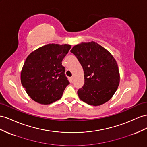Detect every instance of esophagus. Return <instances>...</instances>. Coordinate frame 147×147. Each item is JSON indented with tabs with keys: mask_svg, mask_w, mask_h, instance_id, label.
<instances>
[{
	"mask_svg": "<svg viewBox=\"0 0 147 147\" xmlns=\"http://www.w3.org/2000/svg\"><path fill=\"white\" fill-rule=\"evenodd\" d=\"M70 82H73V81H74V77H70Z\"/></svg>",
	"mask_w": 147,
	"mask_h": 147,
	"instance_id": "34e87169",
	"label": "esophagus"
}]
</instances>
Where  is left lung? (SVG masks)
I'll return each mask as SVG.
<instances>
[{
    "instance_id": "left-lung-1",
    "label": "left lung",
    "mask_w": 147,
    "mask_h": 147,
    "mask_svg": "<svg viewBox=\"0 0 147 147\" xmlns=\"http://www.w3.org/2000/svg\"><path fill=\"white\" fill-rule=\"evenodd\" d=\"M70 52L76 56L84 72V85L77 92L79 98L92 106L109 101L120 80L118 66L113 55L93 41L75 46Z\"/></svg>"
}]
</instances>
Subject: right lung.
I'll list each match as a JSON object with an SVG mask.
<instances>
[{
  "label": "right lung",
  "mask_w": 147,
  "mask_h": 147,
  "mask_svg": "<svg viewBox=\"0 0 147 147\" xmlns=\"http://www.w3.org/2000/svg\"><path fill=\"white\" fill-rule=\"evenodd\" d=\"M70 48L69 45L49 44L27 57L21 72V82L33 100L48 105L61 98L70 83L62 61Z\"/></svg>",
  "instance_id": "obj_1"
}]
</instances>
